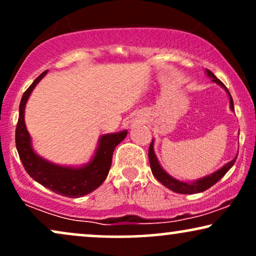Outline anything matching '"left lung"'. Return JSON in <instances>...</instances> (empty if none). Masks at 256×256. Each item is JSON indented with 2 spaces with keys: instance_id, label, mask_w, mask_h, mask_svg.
<instances>
[{
  "instance_id": "left-lung-1",
  "label": "left lung",
  "mask_w": 256,
  "mask_h": 256,
  "mask_svg": "<svg viewBox=\"0 0 256 256\" xmlns=\"http://www.w3.org/2000/svg\"><path fill=\"white\" fill-rule=\"evenodd\" d=\"M206 74H208V76L212 78V82H215L216 84H218V85L224 87L226 90H227L228 94H229V99H230V108L234 110V102H232V98L230 93H229L227 87L223 85V82H221V80H218V78L214 76V73H212V70H206ZM148 160H150L152 174H154V176L156 177V178L160 180V182L163 184L164 186H166L168 189L172 190V192H178V194H197V192H204V190L209 189L210 186H214L215 183H218V180L228 172V170L230 169L232 166H234L236 157L232 162H229V163L226 164L224 166H222L221 169L216 171V172L209 174V176L203 177V178L197 180L196 182H192V183H186V182H180V180H174L171 176H169L166 171L162 169V166H160V163H158V160L156 158V154H154V142H151L150 148H148Z\"/></svg>"
}]
</instances>
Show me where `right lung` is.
<instances>
[{
	"label": "right lung",
	"instance_id": "obj_1",
	"mask_svg": "<svg viewBox=\"0 0 256 256\" xmlns=\"http://www.w3.org/2000/svg\"><path fill=\"white\" fill-rule=\"evenodd\" d=\"M46 73L47 70L41 73L22 96L15 131L16 148L24 168L32 178L56 194L76 198L92 192L106 180L111 168L113 151L126 137L128 131L102 136L94 157L87 166L82 168L60 166L42 160L32 148L30 136L24 125V106L32 90Z\"/></svg>",
	"mask_w": 256,
	"mask_h": 256
}]
</instances>
